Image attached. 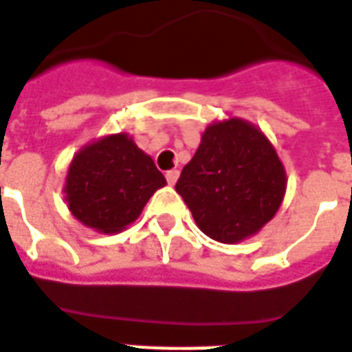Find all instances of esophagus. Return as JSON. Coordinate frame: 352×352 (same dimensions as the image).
Segmentation results:
<instances>
[{
	"mask_svg": "<svg viewBox=\"0 0 352 352\" xmlns=\"http://www.w3.org/2000/svg\"><path fill=\"white\" fill-rule=\"evenodd\" d=\"M177 179H179V169H169V171H166V181H168V184H173L177 183Z\"/></svg>",
	"mask_w": 352,
	"mask_h": 352,
	"instance_id": "obj_1",
	"label": "esophagus"
}]
</instances>
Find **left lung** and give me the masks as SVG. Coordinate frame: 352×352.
Here are the masks:
<instances>
[{"label":"left lung","mask_w":352,"mask_h":352,"mask_svg":"<svg viewBox=\"0 0 352 352\" xmlns=\"http://www.w3.org/2000/svg\"><path fill=\"white\" fill-rule=\"evenodd\" d=\"M175 190L205 235L235 244L280 209L285 169L261 130L233 117L205 130Z\"/></svg>","instance_id":"left-lung-1"}]
</instances>
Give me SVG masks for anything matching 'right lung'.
I'll list each match as a JSON object with an SVG mask.
<instances>
[{"label": "right lung", "instance_id": "1", "mask_svg": "<svg viewBox=\"0 0 352 352\" xmlns=\"http://www.w3.org/2000/svg\"><path fill=\"white\" fill-rule=\"evenodd\" d=\"M164 184L153 158L126 134H113L74 156L65 194L80 222L102 233H117L142 214L145 203Z\"/></svg>", "mask_w": 352, "mask_h": 352}]
</instances>
